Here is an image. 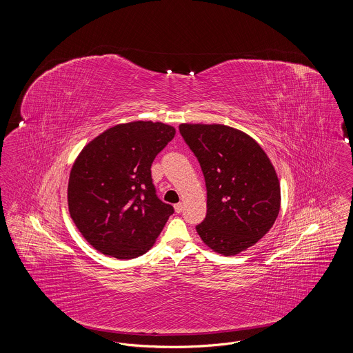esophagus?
Wrapping results in <instances>:
<instances>
[{"instance_id":"obj_1","label":"esophagus","mask_w":353,"mask_h":353,"mask_svg":"<svg viewBox=\"0 0 353 353\" xmlns=\"http://www.w3.org/2000/svg\"><path fill=\"white\" fill-rule=\"evenodd\" d=\"M183 208H184V206H183V203H181V202L176 203V205H174V210H176V213H181V212H183Z\"/></svg>"}]
</instances>
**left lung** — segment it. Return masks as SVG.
<instances>
[{"mask_svg":"<svg viewBox=\"0 0 353 353\" xmlns=\"http://www.w3.org/2000/svg\"><path fill=\"white\" fill-rule=\"evenodd\" d=\"M180 134L201 167L206 217L196 226L222 255L255 245L278 217L281 186L268 154L249 134L221 124H181Z\"/></svg>","mask_w":353,"mask_h":353,"instance_id":"8db88e82","label":"left lung"}]
</instances>
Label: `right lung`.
Returning a JSON list of instances; mask_svg holds the SVG:
<instances>
[{
	"label": "right lung",
	"mask_w": 353,
	"mask_h": 353,
	"mask_svg": "<svg viewBox=\"0 0 353 353\" xmlns=\"http://www.w3.org/2000/svg\"><path fill=\"white\" fill-rule=\"evenodd\" d=\"M174 134L159 121L119 124L81 152L70 173L68 210L97 250L132 259L151 249L174 212L156 194L152 163Z\"/></svg>",
	"instance_id": "1"
}]
</instances>
